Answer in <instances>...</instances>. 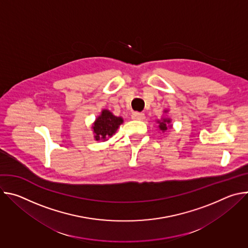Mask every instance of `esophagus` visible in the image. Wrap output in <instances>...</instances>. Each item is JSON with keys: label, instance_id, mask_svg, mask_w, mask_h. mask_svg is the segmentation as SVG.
Returning a JSON list of instances; mask_svg holds the SVG:
<instances>
[{"label": "esophagus", "instance_id": "esophagus-1", "mask_svg": "<svg viewBox=\"0 0 248 248\" xmlns=\"http://www.w3.org/2000/svg\"><path fill=\"white\" fill-rule=\"evenodd\" d=\"M131 119L132 120H137V121H142L145 119V115L143 113H138V112H134L131 115Z\"/></svg>", "mask_w": 248, "mask_h": 248}]
</instances>
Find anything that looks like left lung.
I'll use <instances>...</instances> for the list:
<instances>
[{
	"mask_svg": "<svg viewBox=\"0 0 248 248\" xmlns=\"http://www.w3.org/2000/svg\"><path fill=\"white\" fill-rule=\"evenodd\" d=\"M167 112H168V111L165 110V113H167ZM157 123H158V124H159L160 130L163 131V132H165V131L168 129V127L171 126V125H170V119H169V118H163V119L157 121Z\"/></svg>",
	"mask_w": 248,
	"mask_h": 248,
	"instance_id": "8db88e82",
	"label": "left lung"
}]
</instances>
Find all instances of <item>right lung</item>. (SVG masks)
Segmentation results:
<instances>
[{"mask_svg":"<svg viewBox=\"0 0 248 248\" xmlns=\"http://www.w3.org/2000/svg\"><path fill=\"white\" fill-rule=\"evenodd\" d=\"M123 123V118L114 116L109 110H103L92 125L95 140H108V138L112 137L116 133L117 129Z\"/></svg>","mask_w":248,"mask_h":248,"instance_id":"obj_1","label":"right lung"}]
</instances>
